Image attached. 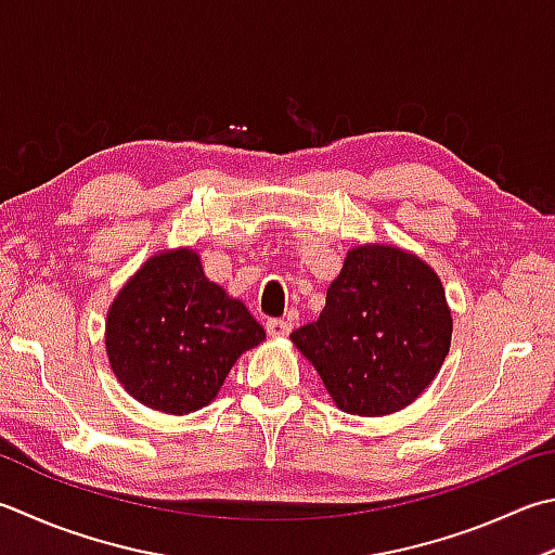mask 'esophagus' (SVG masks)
Segmentation results:
<instances>
[{"instance_id":"34e87169","label":"esophagus","mask_w":555,"mask_h":555,"mask_svg":"<svg viewBox=\"0 0 555 555\" xmlns=\"http://www.w3.org/2000/svg\"><path fill=\"white\" fill-rule=\"evenodd\" d=\"M266 328H268V336H273V338H285V336H289L292 323H289V321H285V319H270V321L266 323Z\"/></svg>"}]
</instances>
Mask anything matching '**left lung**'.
Returning <instances> with one entry per match:
<instances>
[{
    "label": "left lung",
    "instance_id": "8db88e82",
    "mask_svg": "<svg viewBox=\"0 0 555 555\" xmlns=\"http://www.w3.org/2000/svg\"><path fill=\"white\" fill-rule=\"evenodd\" d=\"M440 275L391 244L352 246L321 317L292 333L343 413L403 411L435 382L452 345Z\"/></svg>",
    "mask_w": 555,
    "mask_h": 555
}]
</instances>
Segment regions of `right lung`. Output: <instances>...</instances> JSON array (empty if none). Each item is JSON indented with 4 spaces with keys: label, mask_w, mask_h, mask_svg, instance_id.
Here are the masks:
<instances>
[{
    "label": "right lung",
    "mask_w": 555,
    "mask_h": 555,
    "mask_svg": "<svg viewBox=\"0 0 555 555\" xmlns=\"http://www.w3.org/2000/svg\"><path fill=\"white\" fill-rule=\"evenodd\" d=\"M263 340L244 301L207 278L188 246L144 260L106 317L115 379L134 401L171 415L210 405L234 362Z\"/></svg>",
    "instance_id": "right-lung-1"
}]
</instances>
